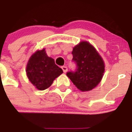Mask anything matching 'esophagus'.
I'll use <instances>...</instances> for the list:
<instances>
[{"mask_svg": "<svg viewBox=\"0 0 132 132\" xmlns=\"http://www.w3.org/2000/svg\"><path fill=\"white\" fill-rule=\"evenodd\" d=\"M62 70H63V72H64V73H66V72H67V66H62Z\"/></svg>", "mask_w": 132, "mask_h": 132, "instance_id": "34e87169", "label": "esophagus"}]
</instances>
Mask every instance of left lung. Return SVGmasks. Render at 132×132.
<instances>
[{
    "label": "left lung",
    "mask_w": 132,
    "mask_h": 132,
    "mask_svg": "<svg viewBox=\"0 0 132 132\" xmlns=\"http://www.w3.org/2000/svg\"><path fill=\"white\" fill-rule=\"evenodd\" d=\"M72 54L77 68L74 72H67V76L80 91H88L95 88L101 81L104 72L101 56L87 41L75 46Z\"/></svg>",
    "instance_id": "8db88e82"
}]
</instances>
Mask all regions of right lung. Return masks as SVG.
Returning a JSON list of instances; mask_svg holds the SVG:
<instances>
[{"mask_svg": "<svg viewBox=\"0 0 132 132\" xmlns=\"http://www.w3.org/2000/svg\"><path fill=\"white\" fill-rule=\"evenodd\" d=\"M62 73V70L55 64L54 59L47 56L45 48L32 54L26 67L28 79L39 90L49 87Z\"/></svg>", "mask_w": 132, "mask_h": 132, "instance_id": "obj_1", "label": "right lung"}]
</instances>
